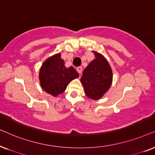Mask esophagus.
Returning a JSON list of instances; mask_svg holds the SVG:
<instances>
[{
    "label": "esophagus",
    "instance_id": "obj_1",
    "mask_svg": "<svg viewBox=\"0 0 155 155\" xmlns=\"http://www.w3.org/2000/svg\"><path fill=\"white\" fill-rule=\"evenodd\" d=\"M76 70H77V71L79 72V74H81L82 73V71H83V68H82V67H79L76 68Z\"/></svg>",
    "mask_w": 155,
    "mask_h": 155
}]
</instances>
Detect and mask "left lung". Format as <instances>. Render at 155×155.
<instances>
[{
  "instance_id": "left-lung-1",
  "label": "left lung",
  "mask_w": 155,
  "mask_h": 155,
  "mask_svg": "<svg viewBox=\"0 0 155 155\" xmlns=\"http://www.w3.org/2000/svg\"><path fill=\"white\" fill-rule=\"evenodd\" d=\"M94 59L84 70L81 82L86 95L93 100H98L108 91L112 84L113 72L106 59L93 51Z\"/></svg>"
}]
</instances>
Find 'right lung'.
I'll return each instance as SVG.
<instances>
[{
    "mask_svg": "<svg viewBox=\"0 0 155 155\" xmlns=\"http://www.w3.org/2000/svg\"><path fill=\"white\" fill-rule=\"evenodd\" d=\"M78 77L79 74L74 67H65L60 53L47 59L42 64L39 74L41 87L53 96L62 94L68 84Z\"/></svg>",
    "mask_w": 155,
    "mask_h": 155,
    "instance_id": "add662e5",
    "label": "right lung"
}]
</instances>
